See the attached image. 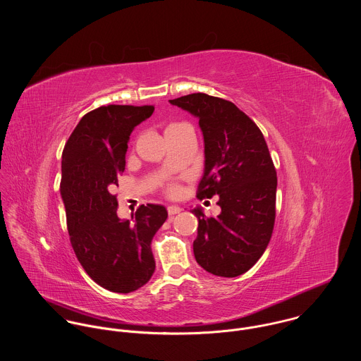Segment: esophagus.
<instances>
[{
    "label": "esophagus",
    "instance_id": "34e87169",
    "mask_svg": "<svg viewBox=\"0 0 361 361\" xmlns=\"http://www.w3.org/2000/svg\"><path fill=\"white\" fill-rule=\"evenodd\" d=\"M166 209H168V215H175V214L180 212V208L176 206H169Z\"/></svg>",
    "mask_w": 361,
    "mask_h": 361
}]
</instances>
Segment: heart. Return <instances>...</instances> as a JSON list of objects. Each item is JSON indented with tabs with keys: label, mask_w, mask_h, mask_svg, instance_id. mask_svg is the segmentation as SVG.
I'll return each mask as SVG.
<instances>
[{
	"label": "heart",
	"mask_w": 361,
	"mask_h": 361,
	"mask_svg": "<svg viewBox=\"0 0 361 361\" xmlns=\"http://www.w3.org/2000/svg\"><path fill=\"white\" fill-rule=\"evenodd\" d=\"M179 126H182V123H172V125H169V126L166 128V130H165V132L172 130V129H176V128H179ZM166 193H168L169 196H176V195L179 193V188H178V185H175V183L168 185V188H166Z\"/></svg>",
	"instance_id": "heart-1"
}]
</instances>
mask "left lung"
<instances>
[{"mask_svg": "<svg viewBox=\"0 0 361 361\" xmlns=\"http://www.w3.org/2000/svg\"><path fill=\"white\" fill-rule=\"evenodd\" d=\"M199 119L204 173L197 197L218 196L221 214L206 218L196 207V261L207 272L233 278L265 252L275 222L276 171L257 125L236 105L204 93L169 100Z\"/></svg>", "mask_w": 361, "mask_h": 361, "instance_id": "1", "label": "left lung"}]
</instances>
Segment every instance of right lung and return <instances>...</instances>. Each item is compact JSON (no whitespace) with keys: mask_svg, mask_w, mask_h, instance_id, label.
<instances>
[{"mask_svg":"<svg viewBox=\"0 0 361 361\" xmlns=\"http://www.w3.org/2000/svg\"><path fill=\"white\" fill-rule=\"evenodd\" d=\"M153 112L154 105L96 108L79 121L62 152L61 196L71 245L87 275L115 293L137 290L150 281V245L168 216L165 207L147 204L132 221L121 219L114 195L130 133Z\"/></svg>","mask_w":361,"mask_h":361,"instance_id":"add662e5","label":"right lung"}]
</instances>
